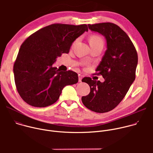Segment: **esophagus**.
<instances>
[{
    "instance_id": "obj_1",
    "label": "esophagus",
    "mask_w": 153,
    "mask_h": 153,
    "mask_svg": "<svg viewBox=\"0 0 153 153\" xmlns=\"http://www.w3.org/2000/svg\"><path fill=\"white\" fill-rule=\"evenodd\" d=\"M82 78H83V76H82L79 75V82H82Z\"/></svg>"
}]
</instances>
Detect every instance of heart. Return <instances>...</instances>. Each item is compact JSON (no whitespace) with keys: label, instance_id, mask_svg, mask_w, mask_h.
<instances>
[{"label":"heart","instance_id":"b5f03b06","mask_svg":"<svg viewBox=\"0 0 153 153\" xmlns=\"http://www.w3.org/2000/svg\"><path fill=\"white\" fill-rule=\"evenodd\" d=\"M89 42H90V45H93L97 44V43H103V40L100 36L97 35H93L90 37Z\"/></svg>","mask_w":153,"mask_h":153}]
</instances>
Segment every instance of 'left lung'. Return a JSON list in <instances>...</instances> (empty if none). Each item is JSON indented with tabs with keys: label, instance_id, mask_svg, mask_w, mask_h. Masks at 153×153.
Masks as SVG:
<instances>
[{
	"label": "left lung",
	"instance_id": "obj_1",
	"mask_svg": "<svg viewBox=\"0 0 153 153\" xmlns=\"http://www.w3.org/2000/svg\"><path fill=\"white\" fill-rule=\"evenodd\" d=\"M91 31L102 34L106 50L96 68L105 81L84 77L82 81L90 87L88 95L83 96V104L96 113H103L114 109L124 98L135 80L138 56L133 42L119 26L113 23L88 25Z\"/></svg>",
	"mask_w": 153,
	"mask_h": 153
}]
</instances>
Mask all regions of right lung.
I'll use <instances>...</instances> for the list:
<instances>
[{
	"label": "right lung",
	"mask_w": 153,
	"mask_h": 153,
	"mask_svg": "<svg viewBox=\"0 0 153 153\" xmlns=\"http://www.w3.org/2000/svg\"><path fill=\"white\" fill-rule=\"evenodd\" d=\"M88 31L85 24H53L24 41L13 72L17 91L25 102L35 107L50 106L59 99L65 86L77 83L76 73L61 71L53 65L62 53L68 54L75 40Z\"/></svg>",
	"instance_id": "right-lung-1"
}]
</instances>
